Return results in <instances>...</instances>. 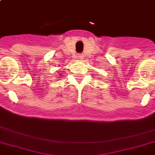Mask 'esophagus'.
<instances>
[{
	"mask_svg": "<svg viewBox=\"0 0 155 155\" xmlns=\"http://www.w3.org/2000/svg\"><path fill=\"white\" fill-rule=\"evenodd\" d=\"M83 56H84V55H83V54H78V56H77V58L78 59H80V60H82V59H83Z\"/></svg>",
	"mask_w": 155,
	"mask_h": 155,
	"instance_id": "obj_1",
	"label": "esophagus"
}]
</instances>
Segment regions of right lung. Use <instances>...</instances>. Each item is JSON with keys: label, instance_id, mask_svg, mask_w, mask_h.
<instances>
[{"label": "right lung", "instance_id": "obj_1", "mask_svg": "<svg viewBox=\"0 0 155 155\" xmlns=\"http://www.w3.org/2000/svg\"><path fill=\"white\" fill-rule=\"evenodd\" d=\"M61 74H60V75H61Z\"/></svg>", "mask_w": 155, "mask_h": 155}]
</instances>
